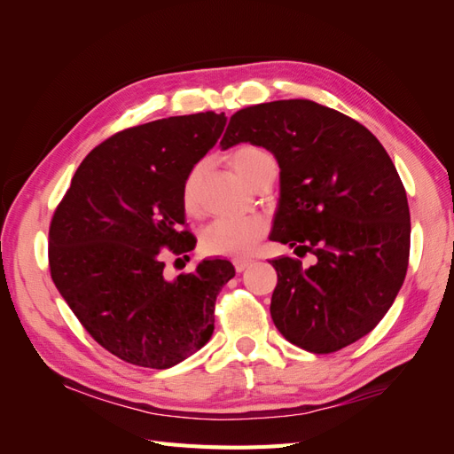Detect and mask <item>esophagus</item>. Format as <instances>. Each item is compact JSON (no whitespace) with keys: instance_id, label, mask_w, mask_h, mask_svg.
I'll use <instances>...</instances> for the list:
<instances>
[{"instance_id":"1","label":"esophagus","mask_w":454,"mask_h":454,"mask_svg":"<svg viewBox=\"0 0 454 454\" xmlns=\"http://www.w3.org/2000/svg\"><path fill=\"white\" fill-rule=\"evenodd\" d=\"M232 265H235L237 272H242L250 267V261L248 259H232Z\"/></svg>"}]
</instances>
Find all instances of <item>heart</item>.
I'll return each instance as SVG.
<instances>
[{
  "label": "heart",
  "instance_id": "obj_1",
  "mask_svg": "<svg viewBox=\"0 0 454 454\" xmlns=\"http://www.w3.org/2000/svg\"><path fill=\"white\" fill-rule=\"evenodd\" d=\"M231 167L235 168L242 180L254 185L257 177L263 176L269 168H277L274 157L267 149L257 145H242L229 155ZM202 176V167L195 164L185 176L182 185V204L187 214L199 210V184ZM267 222L259 215L250 217H227L217 219L212 225L204 229L200 237V248L208 255L223 257H246L250 255L259 240L265 237Z\"/></svg>",
  "mask_w": 454,
  "mask_h": 454
}]
</instances>
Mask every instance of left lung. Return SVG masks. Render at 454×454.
I'll list each match as a JSON object with an SVG mask.
<instances>
[{"mask_svg":"<svg viewBox=\"0 0 454 454\" xmlns=\"http://www.w3.org/2000/svg\"><path fill=\"white\" fill-rule=\"evenodd\" d=\"M242 142L265 147L280 167L269 239L316 259L270 261L274 325L314 354L352 345L388 312L409 265V204L392 159L358 121L310 100L240 109L219 145Z\"/></svg>","mask_w":454,"mask_h":454,"instance_id":"left-lung-1","label":"left lung"}]
</instances>
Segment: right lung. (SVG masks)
<instances>
[{
  "label": "right lung",
  "mask_w": 454,
  "mask_h": 454,
  "mask_svg": "<svg viewBox=\"0 0 454 454\" xmlns=\"http://www.w3.org/2000/svg\"><path fill=\"white\" fill-rule=\"evenodd\" d=\"M225 114L117 132L79 164L49 229L51 277L90 337L129 364L168 369L214 333V305L235 277L227 259L164 277L162 255L195 248L182 185L215 145Z\"/></svg>",
  "instance_id": "right-lung-1"
}]
</instances>
